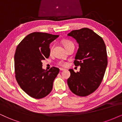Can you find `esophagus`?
Here are the masks:
<instances>
[{
    "label": "esophagus",
    "mask_w": 122,
    "mask_h": 122,
    "mask_svg": "<svg viewBox=\"0 0 122 122\" xmlns=\"http://www.w3.org/2000/svg\"><path fill=\"white\" fill-rule=\"evenodd\" d=\"M66 70V69H64V68H62V67H60V71H63V70Z\"/></svg>",
    "instance_id": "esophagus-1"
}]
</instances>
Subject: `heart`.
I'll use <instances>...</instances> for the list:
<instances>
[{"label":"heart","mask_w":122,"mask_h":122,"mask_svg":"<svg viewBox=\"0 0 122 122\" xmlns=\"http://www.w3.org/2000/svg\"><path fill=\"white\" fill-rule=\"evenodd\" d=\"M62 43H63V45H64V46L66 49L69 46L74 45V44L72 43V42H71V41H68V40H65V41H63ZM52 48H51V52H52ZM59 64L60 65L63 66H66V65H67V63L65 62H63V61L60 62L59 63Z\"/></svg>","instance_id":"b5f03b06"}]
</instances>
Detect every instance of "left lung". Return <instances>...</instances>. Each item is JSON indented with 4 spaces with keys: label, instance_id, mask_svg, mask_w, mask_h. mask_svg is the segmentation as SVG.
I'll return each mask as SVG.
<instances>
[{
    "label": "left lung",
    "instance_id": "1",
    "mask_svg": "<svg viewBox=\"0 0 122 122\" xmlns=\"http://www.w3.org/2000/svg\"><path fill=\"white\" fill-rule=\"evenodd\" d=\"M67 36L79 44L74 62L81 66L79 72L69 69L67 84L72 93L86 96L97 89L104 76L107 65L105 44L101 36L88 28L72 30Z\"/></svg>",
    "mask_w": 122,
    "mask_h": 122
}]
</instances>
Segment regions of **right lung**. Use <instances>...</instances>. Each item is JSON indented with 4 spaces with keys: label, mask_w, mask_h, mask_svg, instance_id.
I'll return each mask as SVG.
<instances>
[{
    "label": "right lung",
    "mask_w": 122,
    "mask_h": 122,
    "mask_svg": "<svg viewBox=\"0 0 122 122\" xmlns=\"http://www.w3.org/2000/svg\"><path fill=\"white\" fill-rule=\"evenodd\" d=\"M58 35L33 33L27 35L17 47L15 69L18 84L31 97L41 98L51 92L53 83L60 71L52 67L42 68V60L50 55V44Z\"/></svg>",
    "instance_id": "right-lung-1"
}]
</instances>
